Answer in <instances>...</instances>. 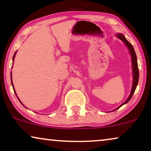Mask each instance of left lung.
<instances>
[{
	"label": "left lung",
	"instance_id": "1",
	"mask_svg": "<svg viewBox=\"0 0 151 151\" xmlns=\"http://www.w3.org/2000/svg\"><path fill=\"white\" fill-rule=\"evenodd\" d=\"M117 36L118 37V38H119L121 40H122L123 42H124V44L127 45V47L129 49L130 53H131V59H132V66H133V86H132L131 92V94H130V96L129 97V98H128L127 100H126L125 102L123 103V104H122L120 106L118 107V108H117L116 109H115L114 111L117 110V109H118L119 108H120V107L122 106V105L126 104V103H127L130 100H131V98H132V96H133V95L134 93V92H135V88H136V87H137V84H138V80H139V69H138L137 61V56H136V53L135 52V50H134V48H133V45H132L131 43H130L129 41H128L127 39L125 38V37H124V36L123 34H119L117 35Z\"/></svg>",
	"mask_w": 151,
	"mask_h": 151
}]
</instances>
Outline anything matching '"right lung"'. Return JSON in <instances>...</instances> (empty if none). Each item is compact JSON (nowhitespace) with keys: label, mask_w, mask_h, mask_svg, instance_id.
<instances>
[{"label":"right lung","mask_w":151,"mask_h":151,"mask_svg":"<svg viewBox=\"0 0 151 151\" xmlns=\"http://www.w3.org/2000/svg\"><path fill=\"white\" fill-rule=\"evenodd\" d=\"M15 55H16V53H14V56H13V62H14V58H15ZM11 78H12V73H11ZM12 80V79H11ZM12 86H13V88H14V85H13V83H12ZM14 93H16V92H15V90H14ZM17 98H18V97H17ZM18 100H19V99H18ZM20 101V100H19Z\"/></svg>","instance_id":"add662e5"}]
</instances>
